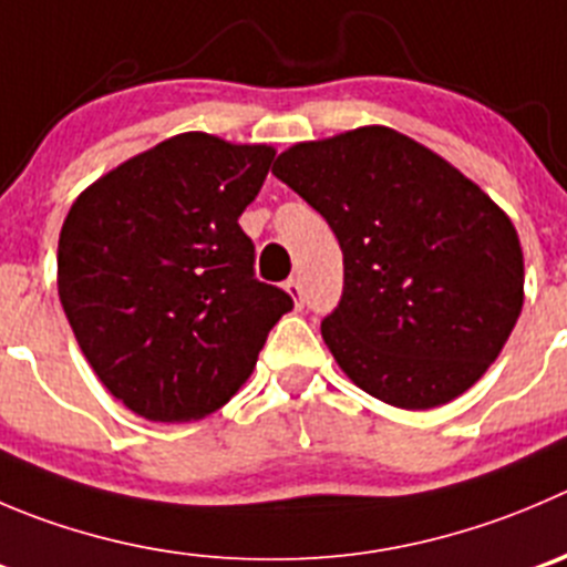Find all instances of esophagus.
Listing matches in <instances>:
<instances>
[{
    "label": "esophagus",
    "instance_id": "obj_1",
    "mask_svg": "<svg viewBox=\"0 0 567 567\" xmlns=\"http://www.w3.org/2000/svg\"><path fill=\"white\" fill-rule=\"evenodd\" d=\"M287 292L292 295L295 306H298V309H300V306H303V300H300V280L298 278H289L287 280Z\"/></svg>",
    "mask_w": 567,
    "mask_h": 567
}]
</instances>
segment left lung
Returning a JSON list of instances; mask_svg holds the SVG:
<instances>
[{"instance_id":"1","label":"left lung","mask_w":567,"mask_h":567,"mask_svg":"<svg viewBox=\"0 0 567 567\" xmlns=\"http://www.w3.org/2000/svg\"><path fill=\"white\" fill-rule=\"evenodd\" d=\"M272 175L342 247V298L320 331L348 379L398 409L471 390L523 306L509 217L449 161L379 125L295 144Z\"/></svg>"}]
</instances>
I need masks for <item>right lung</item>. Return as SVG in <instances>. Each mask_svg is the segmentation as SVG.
<instances>
[{
    "label": "right lung",
    "instance_id": "right-lung-1",
    "mask_svg": "<svg viewBox=\"0 0 567 567\" xmlns=\"http://www.w3.org/2000/svg\"><path fill=\"white\" fill-rule=\"evenodd\" d=\"M272 147L183 133L74 199L58 241V295L94 373L147 420L217 412L292 309L256 278L239 217Z\"/></svg>",
    "mask_w": 567,
    "mask_h": 567
}]
</instances>
